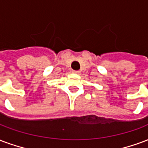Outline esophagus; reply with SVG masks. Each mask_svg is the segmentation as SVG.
<instances>
[{"label": "esophagus", "mask_w": 148, "mask_h": 148, "mask_svg": "<svg viewBox=\"0 0 148 148\" xmlns=\"http://www.w3.org/2000/svg\"><path fill=\"white\" fill-rule=\"evenodd\" d=\"M73 73H74V74H79L80 71H73Z\"/></svg>", "instance_id": "34e87169"}]
</instances>
